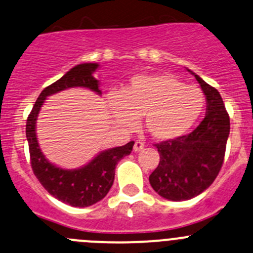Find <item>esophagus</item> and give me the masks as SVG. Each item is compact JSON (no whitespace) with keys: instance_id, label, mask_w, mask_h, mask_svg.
Returning <instances> with one entry per match:
<instances>
[{"instance_id":"esophagus-1","label":"esophagus","mask_w":253,"mask_h":253,"mask_svg":"<svg viewBox=\"0 0 253 253\" xmlns=\"http://www.w3.org/2000/svg\"><path fill=\"white\" fill-rule=\"evenodd\" d=\"M143 148H144V143H143V141L136 140L135 143H134V151H135V153L140 151Z\"/></svg>"}]
</instances>
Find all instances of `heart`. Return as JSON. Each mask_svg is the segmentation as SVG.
<instances>
[{"instance_id": "obj_1", "label": "heart", "mask_w": 253, "mask_h": 253, "mask_svg": "<svg viewBox=\"0 0 253 253\" xmlns=\"http://www.w3.org/2000/svg\"><path fill=\"white\" fill-rule=\"evenodd\" d=\"M205 94L171 74H138L119 93L108 97L115 123L125 128L143 114L144 128L154 139L174 140L185 135L205 109Z\"/></svg>"}]
</instances>
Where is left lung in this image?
<instances>
[{
    "label": "left lung",
    "mask_w": 253,
    "mask_h": 253,
    "mask_svg": "<svg viewBox=\"0 0 253 253\" xmlns=\"http://www.w3.org/2000/svg\"><path fill=\"white\" fill-rule=\"evenodd\" d=\"M187 71L206 97L205 118L187 135L155 144L160 161L149 176L151 187L171 201L190 200L212 184L222 167L230 134V117L217 89Z\"/></svg>",
    "instance_id": "left-lung-1"
}]
</instances>
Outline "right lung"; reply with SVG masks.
Returning a JSON list of instances; mask_svg holds the SVG:
<instances>
[{"mask_svg":"<svg viewBox=\"0 0 253 253\" xmlns=\"http://www.w3.org/2000/svg\"><path fill=\"white\" fill-rule=\"evenodd\" d=\"M98 67V63L78 64L67 72L61 79L43 89L33 105L32 112L28 115L26 124L31 167L36 177L57 200L74 208H86L104 199L114 182L115 167L118 161L131 153L134 141L102 151L93 160L89 161L88 164L78 169H62L49 163L43 155L36 134V122L41 107L47 97L62 92L64 89L82 86L90 89L99 95L102 94L99 81H97L93 76Z\"/></svg>","mask_w":253,"mask_h":253,"instance_id":"obj_1","label":"right lung"}]
</instances>
